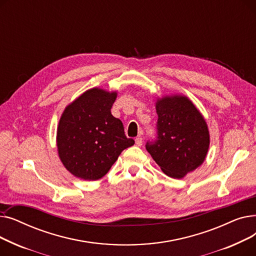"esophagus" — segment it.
Listing matches in <instances>:
<instances>
[{"mask_svg":"<svg viewBox=\"0 0 256 256\" xmlns=\"http://www.w3.org/2000/svg\"><path fill=\"white\" fill-rule=\"evenodd\" d=\"M135 141H136V145L137 146H141L143 144V139L141 137H137Z\"/></svg>","mask_w":256,"mask_h":256,"instance_id":"34e87169","label":"esophagus"}]
</instances>
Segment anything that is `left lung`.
I'll use <instances>...</instances> for the list:
<instances>
[{
    "label": "left lung",
    "mask_w": 256,
    "mask_h": 256,
    "mask_svg": "<svg viewBox=\"0 0 256 256\" xmlns=\"http://www.w3.org/2000/svg\"><path fill=\"white\" fill-rule=\"evenodd\" d=\"M156 140L146 150L166 176L182 178L204 162L210 132L204 116L184 96H168L156 102Z\"/></svg>",
    "instance_id": "8db88e82"
}]
</instances>
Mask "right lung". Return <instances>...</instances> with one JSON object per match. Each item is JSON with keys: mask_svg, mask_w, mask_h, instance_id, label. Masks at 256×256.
<instances>
[{"mask_svg": "<svg viewBox=\"0 0 256 256\" xmlns=\"http://www.w3.org/2000/svg\"><path fill=\"white\" fill-rule=\"evenodd\" d=\"M117 92L85 91L65 108L57 130L58 154L72 176L85 180L104 176L119 154L135 141L124 135L121 120L111 114Z\"/></svg>", "mask_w": 256, "mask_h": 256, "instance_id": "1", "label": "right lung"}]
</instances>
